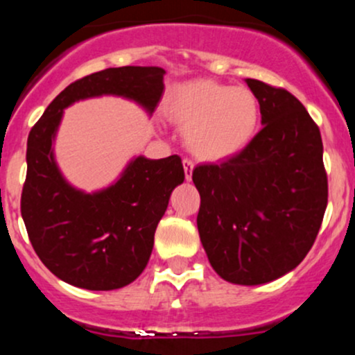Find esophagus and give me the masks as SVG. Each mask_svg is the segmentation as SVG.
Instances as JSON below:
<instances>
[{
    "label": "esophagus",
    "instance_id": "1",
    "mask_svg": "<svg viewBox=\"0 0 355 355\" xmlns=\"http://www.w3.org/2000/svg\"><path fill=\"white\" fill-rule=\"evenodd\" d=\"M183 170H185V178L187 182L191 180V173H193V162L191 160H183Z\"/></svg>",
    "mask_w": 355,
    "mask_h": 355
}]
</instances>
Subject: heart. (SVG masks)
Masks as SVG:
<instances>
[{
	"label": "heart",
	"mask_w": 355,
	"mask_h": 355,
	"mask_svg": "<svg viewBox=\"0 0 355 355\" xmlns=\"http://www.w3.org/2000/svg\"><path fill=\"white\" fill-rule=\"evenodd\" d=\"M166 116L185 126V144L202 160H223L247 148L260 126V103L252 89L209 78L183 81L164 101Z\"/></svg>",
	"instance_id": "b5f03b06"
}]
</instances>
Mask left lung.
Listing matches in <instances>:
<instances>
[{"instance_id": "1", "label": "left lung", "mask_w": 355, "mask_h": 355, "mask_svg": "<svg viewBox=\"0 0 355 355\" xmlns=\"http://www.w3.org/2000/svg\"><path fill=\"white\" fill-rule=\"evenodd\" d=\"M263 128L222 164L193 170L197 227L223 280L260 285L288 274L311 250L327 207L322 138L304 105L282 88L247 78Z\"/></svg>"}]
</instances>
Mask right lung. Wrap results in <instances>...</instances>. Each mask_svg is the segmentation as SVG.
Here are the masks:
<instances>
[{"label":"right lung","instance_id":"right-lung-1","mask_svg":"<svg viewBox=\"0 0 355 355\" xmlns=\"http://www.w3.org/2000/svg\"><path fill=\"white\" fill-rule=\"evenodd\" d=\"M164 75L157 67L93 73L64 88L31 128L21 217L36 255L63 282L87 291L132 284L148 263L170 195L185 180L178 155L160 160L137 155L108 187L76 189L55 158L63 112L81 100L120 96L152 116L165 89Z\"/></svg>","mask_w":355,"mask_h":355}]
</instances>
